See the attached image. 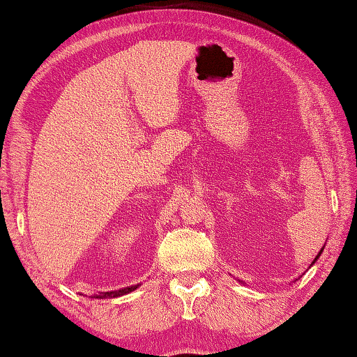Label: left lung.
<instances>
[{"mask_svg":"<svg viewBox=\"0 0 357 357\" xmlns=\"http://www.w3.org/2000/svg\"><path fill=\"white\" fill-rule=\"evenodd\" d=\"M321 253H322V250H321V252H319V255H317V257H316V259H317L319 257H321ZM316 259H314V261H316ZM314 261H312V263H314Z\"/></svg>","mask_w":357,"mask_h":357,"instance_id":"8db88e82","label":"left lung"}]
</instances>
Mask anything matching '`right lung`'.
Here are the masks:
<instances>
[{
  "instance_id": "add662e5",
  "label": "right lung",
  "mask_w": 357,
  "mask_h": 357,
  "mask_svg": "<svg viewBox=\"0 0 357 357\" xmlns=\"http://www.w3.org/2000/svg\"><path fill=\"white\" fill-rule=\"evenodd\" d=\"M139 285V284H137ZM137 285H131V287H125V289H120V290H115V291H105V294H99L96 295V298H115V296H121L125 294H130V291L136 290Z\"/></svg>"
}]
</instances>
